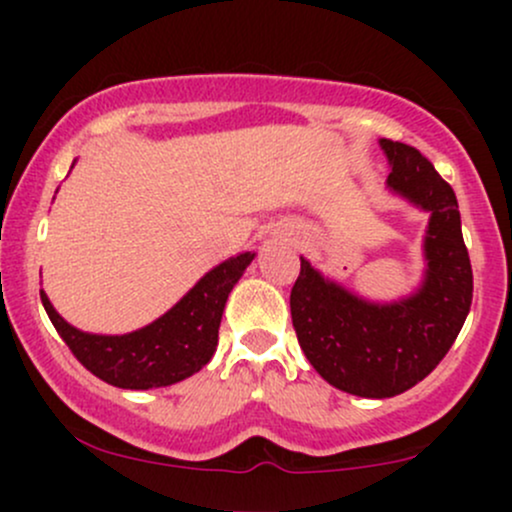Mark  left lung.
<instances>
[{
	"label": "left lung",
	"instance_id": "left-lung-1",
	"mask_svg": "<svg viewBox=\"0 0 512 512\" xmlns=\"http://www.w3.org/2000/svg\"><path fill=\"white\" fill-rule=\"evenodd\" d=\"M392 190L431 211L428 272L416 296L373 305L325 281L301 257L291 289V317L305 358L337 390L358 397H395L443 361L472 305V262L462 238L452 187L414 146L383 139Z\"/></svg>",
	"mask_w": 512,
	"mask_h": 512
}]
</instances>
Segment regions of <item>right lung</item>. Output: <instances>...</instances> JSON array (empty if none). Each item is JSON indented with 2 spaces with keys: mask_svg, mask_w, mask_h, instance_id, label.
I'll use <instances>...</instances> for the list:
<instances>
[{
  "mask_svg": "<svg viewBox=\"0 0 512 512\" xmlns=\"http://www.w3.org/2000/svg\"><path fill=\"white\" fill-rule=\"evenodd\" d=\"M252 257V252H243L219 264L166 315L122 337L74 330L55 313L43 291L40 301L76 361L103 383L125 390L166 387L195 375L214 356L223 305Z\"/></svg>",
  "mask_w": 512,
  "mask_h": 512,
  "instance_id": "obj_1",
  "label": "right lung"
}]
</instances>
